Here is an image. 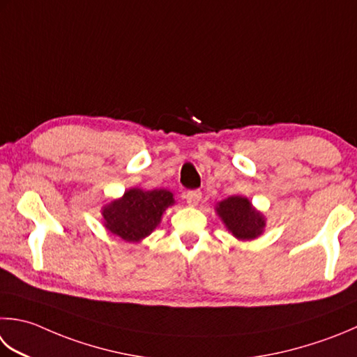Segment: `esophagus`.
<instances>
[{"label": "esophagus", "instance_id": "34e87169", "mask_svg": "<svg viewBox=\"0 0 357 357\" xmlns=\"http://www.w3.org/2000/svg\"><path fill=\"white\" fill-rule=\"evenodd\" d=\"M201 198H202L201 190H188V192L185 193V199H187V202H188V204H190V206H198Z\"/></svg>", "mask_w": 357, "mask_h": 357}]
</instances>
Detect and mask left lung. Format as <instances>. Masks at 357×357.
Returning <instances> with one entry per match:
<instances>
[{"mask_svg":"<svg viewBox=\"0 0 357 357\" xmlns=\"http://www.w3.org/2000/svg\"><path fill=\"white\" fill-rule=\"evenodd\" d=\"M216 212L236 238L252 240L263 232V216L255 211L246 198L230 197L221 201L216 207Z\"/></svg>","mask_w":357,"mask_h":357,"instance_id":"1","label":"left lung"}]
</instances>
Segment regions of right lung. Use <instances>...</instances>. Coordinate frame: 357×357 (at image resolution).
<instances>
[{"instance_id": "1", "label": "right lung", "mask_w": 357, "mask_h": 357, "mask_svg": "<svg viewBox=\"0 0 357 357\" xmlns=\"http://www.w3.org/2000/svg\"><path fill=\"white\" fill-rule=\"evenodd\" d=\"M173 202L169 190L131 188L103 208L105 227L125 241H139L155 230L165 208Z\"/></svg>"}]
</instances>
